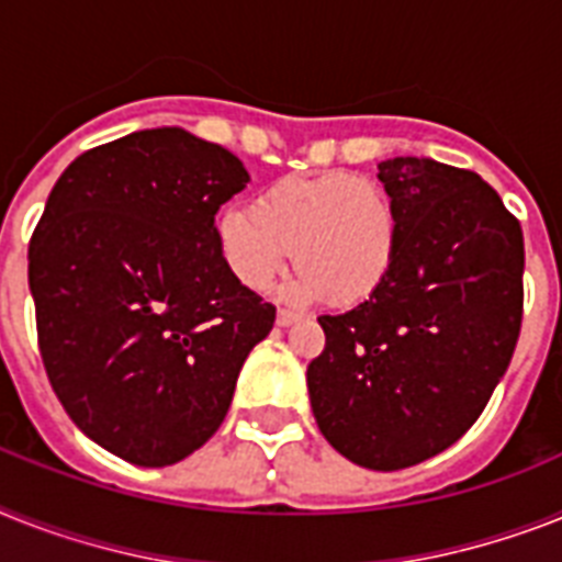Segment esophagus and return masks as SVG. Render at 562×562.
<instances>
[{"instance_id":"1","label":"esophagus","mask_w":562,"mask_h":562,"mask_svg":"<svg viewBox=\"0 0 562 562\" xmlns=\"http://www.w3.org/2000/svg\"><path fill=\"white\" fill-rule=\"evenodd\" d=\"M296 321H300V314L296 312H289V308H280V312H277V326L289 328V326H294Z\"/></svg>"}]
</instances>
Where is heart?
Listing matches in <instances>:
<instances>
[{
	"label": "heart",
	"instance_id": "b5f03b06",
	"mask_svg": "<svg viewBox=\"0 0 562 562\" xmlns=\"http://www.w3.org/2000/svg\"><path fill=\"white\" fill-rule=\"evenodd\" d=\"M398 210L384 184L355 172L280 178L248 210L218 218L222 262L241 289L268 291L289 257L291 300L358 305L375 296L398 257Z\"/></svg>",
	"mask_w": 562,
	"mask_h": 562
}]
</instances>
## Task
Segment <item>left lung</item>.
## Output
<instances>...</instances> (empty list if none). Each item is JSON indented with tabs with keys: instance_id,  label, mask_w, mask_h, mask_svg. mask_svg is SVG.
Listing matches in <instances>:
<instances>
[{
	"instance_id": "1",
	"label": "left lung",
	"mask_w": 562,
	"mask_h": 562,
	"mask_svg": "<svg viewBox=\"0 0 562 562\" xmlns=\"http://www.w3.org/2000/svg\"><path fill=\"white\" fill-rule=\"evenodd\" d=\"M378 178L398 210V257L375 296L323 314L308 363L317 427L369 471H401L471 430L503 381L522 323L519 222L476 172L386 158Z\"/></svg>"
}]
</instances>
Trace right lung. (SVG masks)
<instances>
[{"instance_id": "1", "label": "right lung", "mask_w": 562, "mask_h": 562, "mask_svg": "<svg viewBox=\"0 0 562 562\" xmlns=\"http://www.w3.org/2000/svg\"><path fill=\"white\" fill-rule=\"evenodd\" d=\"M245 164L181 126L94 147L57 178L29 245L45 372L109 453L167 468L225 422L277 308L222 262L216 213Z\"/></svg>"}]
</instances>
